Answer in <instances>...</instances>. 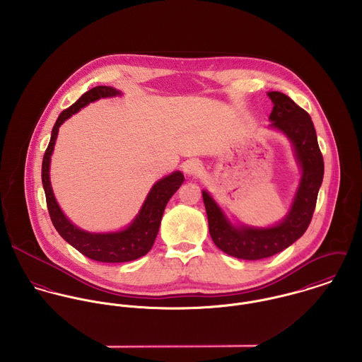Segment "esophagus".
I'll use <instances>...</instances> for the list:
<instances>
[{
  "instance_id": "34e87169",
  "label": "esophagus",
  "mask_w": 362,
  "mask_h": 362,
  "mask_svg": "<svg viewBox=\"0 0 362 362\" xmlns=\"http://www.w3.org/2000/svg\"><path fill=\"white\" fill-rule=\"evenodd\" d=\"M201 171H202V165H201V163L197 161V160H188V161L184 164V173H185L187 175L195 177V175H198Z\"/></svg>"
}]
</instances>
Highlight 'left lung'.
Returning a JSON list of instances; mask_svg holds the SVG:
<instances>
[{
    "label": "left lung",
    "instance_id": "8db88e82",
    "mask_svg": "<svg viewBox=\"0 0 362 362\" xmlns=\"http://www.w3.org/2000/svg\"><path fill=\"white\" fill-rule=\"evenodd\" d=\"M267 96L273 102L270 127L287 135L303 170L300 187L286 218L269 228L234 227L206 191L202 192L213 243L227 255L245 260L273 257L303 237L312 220L323 180V156L310 114L281 92H269Z\"/></svg>",
    "mask_w": 362,
    "mask_h": 362
}]
</instances>
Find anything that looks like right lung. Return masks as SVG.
<instances>
[{
    "label": "right lung",
    "instance_id": "obj_1",
    "mask_svg": "<svg viewBox=\"0 0 362 362\" xmlns=\"http://www.w3.org/2000/svg\"><path fill=\"white\" fill-rule=\"evenodd\" d=\"M119 95L111 86H96L89 92L83 93L71 107L65 108L57 118L52 131V139L46 149L42 164V182L46 194L47 209L52 217V224L58 234L71 244L75 250L83 254L88 258L104 262V263H119L129 262L146 255L158 233L160 221L163 217V211L165 209L170 198L175 194V191L182 185L184 175L180 171H175L160 181H157L151 189L144 206L131 226L118 233H107V234H95L88 233L76 226H74L62 213L58 206L50 184V158L52 149L55 145V139L58 135V128L61 124L68 119L72 114L78 112L82 107L92 102H96L102 98H111Z\"/></svg>",
    "mask_w": 362,
    "mask_h": 362
}]
</instances>
